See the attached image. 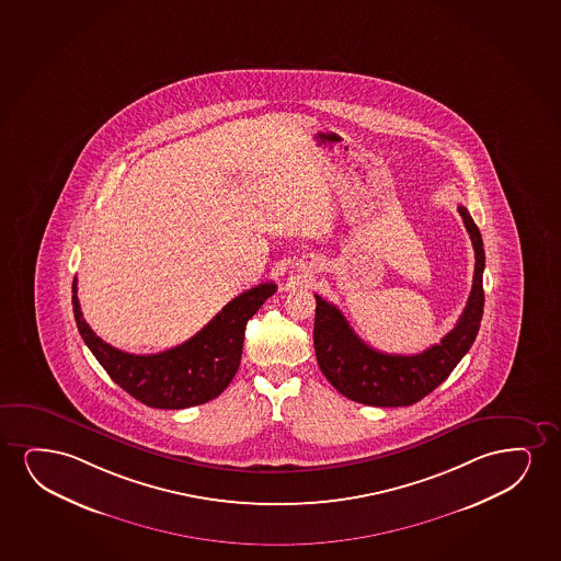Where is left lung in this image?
Here are the masks:
<instances>
[{"instance_id":"left-lung-1","label":"left lung","mask_w":561,"mask_h":561,"mask_svg":"<svg viewBox=\"0 0 561 561\" xmlns=\"http://www.w3.org/2000/svg\"><path fill=\"white\" fill-rule=\"evenodd\" d=\"M460 217L470 233L476 251L473 284L465 312L457 325L422 354L401 356L385 354L367 346L352 331L341 310L316 295V321H313V348L325 379L348 400L373 408H403L413 405L436 390L466 352L470 350L480 331L483 316V268L485 251L480 228L470 213L460 205Z\"/></svg>"}]
</instances>
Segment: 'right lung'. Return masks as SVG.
Here are the masks:
<instances>
[{"label": "right lung", "mask_w": 561, "mask_h": 561, "mask_svg": "<svg viewBox=\"0 0 561 561\" xmlns=\"http://www.w3.org/2000/svg\"><path fill=\"white\" fill-rule=\"evenodd\" d=\"M261 284L238 295L199 333L160 354H129L110 346L83 320L78 279L72 284L76 325L99 364L125 392L153 409H186L215 400L238 373L249 318L276 293Z\"/></svg>", "instance_id": "obj_1"}]
</instances>
